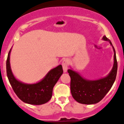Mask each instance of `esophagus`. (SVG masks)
I'll return each mask as SVG.
<instances>
[{
	"instance_id": "obj_1",
	"label": "esophagus",
	"mask_w": 124,
	"mask_h": 124,
	"mask_svg": "<svg viewBox=\"0 0 124 124\" xmlns=\"http://www.w3.org/2000/svg\"><path fill=\"white\" fill-rule=\"evenodd\" d=\"M69 60L67 59H65L62 62V66H63V69L64 73L67 72L68 68V65H69Z\"/></svg>"
}]
</instances>
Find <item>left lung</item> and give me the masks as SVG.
I'll return each instance as SVG.
<instances>
[{
  "instance_id": "left-lung-1",
  "label": "left lung",
  "mask_w": 124,
  "mask_h": 124,
  "mask_svg": "<svg viewBox=\"0 0 124 124\" xmlns=\"http://www.w3.org/2000/svg\"><path fill=\"white\" fill-rule=\"evenodd\" d=\"M102 40L109 41L114 53V64L110 73L106 76L95 80L84 78L72 68L68 70L71 77V93L78 102L83 104H94L99 102L106 95L114 83L117 71L116 51L111 41L106 36Z\"/></svg>"
}]
</instances>
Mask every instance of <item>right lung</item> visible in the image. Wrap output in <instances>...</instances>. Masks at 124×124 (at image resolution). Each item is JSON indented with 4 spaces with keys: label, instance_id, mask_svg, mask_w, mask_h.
<instances>
[{
    "label": "right lung",
    "instance_id": "add662e5",
    "mask_svg": "<svg viewBox=\"0 0 124 124\" xmlns=\"http://www.w3.org/2000/svg\"><path fill=\"white\" fill-rule=\"evenodd\" d=\"M11 50L12 48L7 60V75L15 94L20 100L28 104L41 105L48 102L52 97L53 89L63 73L62 66L60 64L51 69L42 79L37 83L33 84L23 83L15 77L11 70L10 63Z\"/></svg>",
    "mask_w": 124,
    "mask_h": 124
}]
</instances>
